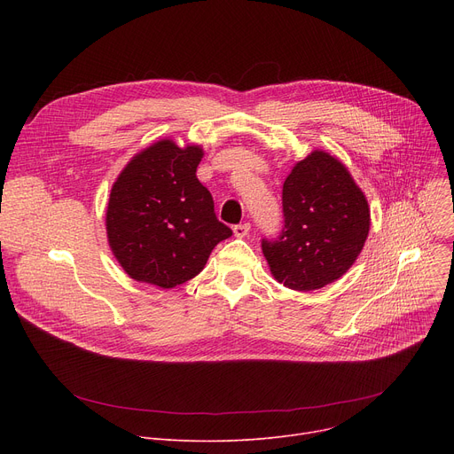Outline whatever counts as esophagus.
I'll use <instances>...</instances> for the list:
<instances>
[{
    "label": "esophagus",
    "mask_w": 454,
    "mask_h": 454,
    "mask_svg": "<svg viewBox=\"0 0 454 454\" xmlns=\"http://www.w3.org/2000/svg\"><path fill=\"white\" fill-rule=\"evenodd\" d=\"M233 233H235V237H247L250 233V224L248 223L235 224L233 226Z\"/></svg>",
    "instance_id": "esophagus-1"
}]
</instances>
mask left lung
Wrapping results in <instances>:
<instances>
[{
	"label": "left lung",
	"mask_w": 454,
	"mask_h": 454,
	"mask_svg": "<svg viewBox=\"0 0 454 454\" xmlns=\"http://www.w3.org/2000/svg\"><path fill=\"white\" fill-rule=\"evenodd\" d=\"M281 200L285 226L278 239L261 241L272 276L307 293L346 274L370 231L368 200L346 165L313 151L285 178Z\"/></svg>",
	"instance_id": "obj_1"
}]
</instances>
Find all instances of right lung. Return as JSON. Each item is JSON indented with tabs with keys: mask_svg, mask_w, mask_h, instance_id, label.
Returning <instances> with one entry per match:
<instances>
[{
	"mask_svg": "<svg viewBox=\"0 0 454 454\" xmlns=\"http://www.w3.org/2000/svg\"><path fill=\"white\" fill-rule=\"evenodd\" d=\"M202 147L156 141L136 154L112 185L106 207L108 245L136 281L173 289L195 278L231 230L215 215L199 182Z\"/></svg>",
	"mask_w": 454,
	"mask_h": 454,
	"instance_id": "add662e5",
	"label": "right lung"
}]
</instances>
